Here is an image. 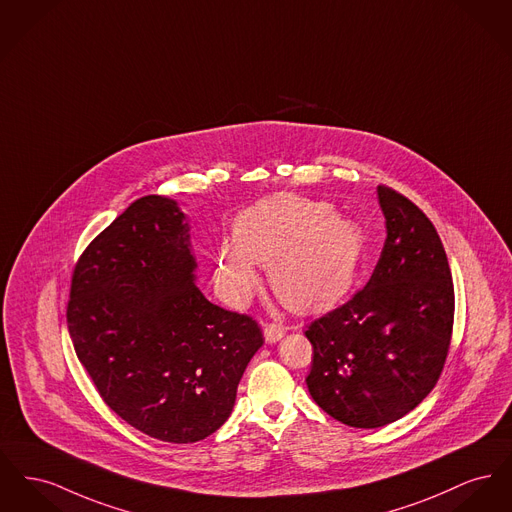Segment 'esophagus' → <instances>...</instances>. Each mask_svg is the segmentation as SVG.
I'll return each mask as SVG.
<instances>
[{
	"mask_svg": "<svg viewBox=\"0 0 512 512\" xmlns=\"http://www.w3.org/2000/svg\"><path fill=\"white\" fill-rule=\"evenodd\" d=\"M263 332H265V338H267V342H278L282 336H284V327L282 325H278V323H267L265 327H263Z\"/></svg>",
	"mask_w": 512,
	"mask_h": 512,
	"instance_id": "34e87169",
	"label": "esophagus"
}]
</instances>
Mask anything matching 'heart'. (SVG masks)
I'll use <instances>...</instances> for the list:
<instances>
[{
  "instance_id": "b5f03b06",
  "label": "heart",
  "mask_w": 512,
  "mask_h": 512,
  "mask_svg": "<svg viewBox=\"0 0 512 512\" xmlns=\"http://www.w3.org/2000/svg\"><path fill=\"white\" fill-rule=\"evenodd\" d=\"M233 241L216 251V284L230 301L257 288V265L269 267L276 298L298 313L331 309L354 286L363 255L360 226L331 203L278 193L241 212Z\"/></svg>"
}]
</instances>
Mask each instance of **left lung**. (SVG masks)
<instances>
[{
	"instance_id": "obj_1",
	"label": "left lung",
	"mask_w": 512,
	"mask_h": 512,
	"mask_svg": "<svg viewBox=\"0 0 512 512\" xmlns=\"http://www.w3.org/2000/svg\"><path fill=\"white\" fill-rule=\"evenodd\" d=\"M387 240L367 284L305 336L313 400L350 427H383L433 391L451 348L454 286L441 238L420 207L377 187Z\"/></svg>"
}]
</instances>
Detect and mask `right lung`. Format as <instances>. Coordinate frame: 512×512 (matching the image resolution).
I'll return each mask as SVG.
<instances>
[{
  "label": "right lung",
  "mask_w": 512,
  "mask_h": 512,
  "mask_svg": "<svg viewBox=\"0 0 512 512\" xmlns=\"http://www.w3.org/2000/svg\"><path fill=\"white\" fill-rule=\"evenodd\" d=\"M185 216L147 195L77 259L67 301L75 354L100 398L164 443H195L232 414L259 323L207 300L193 282Z\"/></svg>",
  "instance_id": "right-lung-1"
}]
</instances>
